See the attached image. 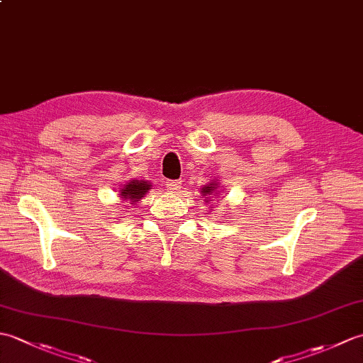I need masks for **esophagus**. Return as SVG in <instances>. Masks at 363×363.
<instances>
[{"mask_svg": "<svg viewBox=\"0 0 363 363\" xmlns=\"http://www.w3.org/2000/svg\"><path fill=\"white\" fill-rule=\"evenodd\" d=\"M167 189L172 191V194H179L182 189V182L181 181H169L167 184Z\"/></svg>", "mask_w": 363, "mask_h": 363, "instance_id": "obj_1", "label": "esophagus"}]
</instances>
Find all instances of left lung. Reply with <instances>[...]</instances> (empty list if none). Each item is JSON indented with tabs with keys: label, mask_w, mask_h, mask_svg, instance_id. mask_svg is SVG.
<instances>
[{
	"label": "left lung",
	"mask_w": 363,
	"mask_h": 363,
	"mask_svg": "<svg viewBox=\"0 0 363 363\" xmlns=\"http://www.w3.org/2000/svg\"><path fill=\"white\" fill-rule=\"evenodd\" d=\"M221 194H223V190H221V186H220L217 177H213V179H211L209 182L206 184V186L201 187V195L206 198L204 199L206 203L213 201V198L221 196Z\"/></svg>",
	"instance_id": "obj_1"
}]
</instances>
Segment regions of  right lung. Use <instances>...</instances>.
<instances>
[{
	"mask_svg": "<svg viewBox=\"0 0 363 363\" xmlns=\"http://www.w3.org/2000/svg\"><path fill=\"white\" fill-rule=\"evenodd\" d=\"M151 189V182L146 179H129L120 186V198L123 201H130V204H135L148 194Z\"/></svg>",
	"mask_w": 363,
	"mask_h": 363,
	"instance_id": "obj_1",
	"label": "right lung"
}]
</instances>
